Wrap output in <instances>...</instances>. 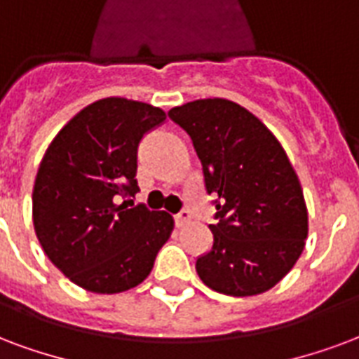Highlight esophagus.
Returning a JSON list of instances; mask_svg holds the SVG:
<instances>
[{
    "label": "esophagus",
    "instance_id": "esophagus-1",
    "mask_svg": "<svg viewBox=\"0 0 359 359\" xmlns=\"http://www.w3.org/2000/svg\"><path fill=\"white\" fill-rule=\"evenodd\" d=\"M190 220H192V217H190L188 211H180L179 215H175V224L177 226H187Z\"/></svg>",
    "mask_w": 359,
    "mask_h": 359
}]
</instances>
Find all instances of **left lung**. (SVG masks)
Here are the masks:
<instances>
[{
  "label": "left lung",
  "mask_w": 359,
  "mask_h": 359,
  "mask_svg": "<svg viewBox=\"0 0 359 359\" xmlns=\"http://www.w3.org/2000/svg\"><path fill=\"white\" fill-rule=\"evenodd\" d=\"M190 135L217 215L211 251L196 270L230 297L272 289L299 261L308 236L301 182L261 119L226 98H200L169 110Z\"/></svg>",
  "instance_id": "8db88e82"
}]
</instances>
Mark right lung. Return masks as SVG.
<instances>
[{
    "label": "right lung",
    "mask_w": 359,
    "mask_h": 359,
    "mask_svg": "<svg viewBox=\"0 0 359 359\" xmlns=\"http://www.w3.org/2000/svg\"><path fill=\"white\" fill-rule=\"evenodd\" d=\"M165 112L139 100L100 98L66 123L39 163L32 219L49 261L85 291L114 294L137 287L172 232V217L129 209L137 148Z\"/></svg>",
    "instance_id": "right-lung-1"
}]
</instances>
